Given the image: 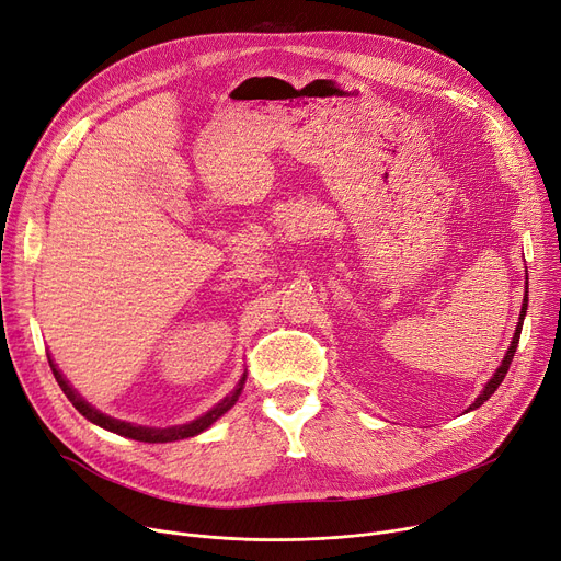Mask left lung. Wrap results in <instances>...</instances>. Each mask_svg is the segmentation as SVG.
I'll use <instances>...</instances> for the list:
<instances>
[{"instance_id": "8db88e82", "label": "left lung", "mask_w": 561, "mask_h": 561, "mask_svg": "<svg viewBox=\"0 0 561 561\" xmlns=\"http://www.w3.org/2000/svg\"><path fill=\"white\" fill-rule=\"evenodd\" d=\"M525 310H528V294H525V299H523V308H520V317H518L516 333H514V340H512V346H510V351H507V353H505V357H503V365L499 367V371H496V374H493V378L486 382V387L482 389V393H480V397L476 399V403H473L469 410H476V408H480L484 401H489V399H491V393L499 389V385H501V382H503V378L507 376V371H510V365H512V359H514V353H516V346H518V337H520V328H523Z\"/></svg>"}]
</instances>
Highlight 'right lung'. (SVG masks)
I'll return each instance as SVG.
<instances>
[{
  "label": "right lung",
  "instance_id": "add662e5",
  "mask_svg": "<svg viewBox=\"0 0 561 561\" xmlns=\"http://www.w3.org/2000/svg\"><path fill=\"white\" fill-rule=\"evenodd\" d=\"M49 367H51L54 378H56V382L60 385L65 397H68V399L72 401V405H75L88 421H92V423H96V425H102V427H106V431L117 433V435H122V437L136 439V442H149V444L176 442V439H185V437H194V435L204 433L206 427H210L224 412H228L230 408L236 405V401H238V397H240V391H242V387H244V380H247V376H242L238 389H236L233 393H230V397H226L221 403H217L210 412H206L204 416H199L196 421H192V423H187V425H179V427H164V431H156V427H142V425H134V423H124V421H117V419H111V416H106V414H102V412H96L94 408H90V405L79 397V393L68 385V380H65V378L60 376V371L51 365V359H49Z\"/></svg>",
  "mask_w": 561,
  "mask_h": 561
}]
</instances>
